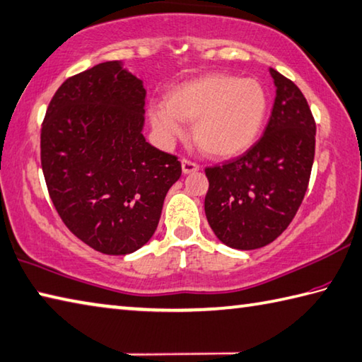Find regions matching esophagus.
<instances>
[{
  "mask_svg": "<svg viewBox=\"0 0 362 362\" xmlns=\"http://www.w3.org/2000/svg\"><path fill=\"white\" fill-rule=\"evenodd\" d=\"M181 165H182V173H192V172H197V170H200V165L194 160H190L187 158H184L181 160Z\"/></svg>",
  "mask_w": 362,
  "mask_h": 362,
  "instance_id": "34e87169",
  "label": "esophagus"
}]
</instances>
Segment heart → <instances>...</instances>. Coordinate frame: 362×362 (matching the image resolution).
<instances>
[{"label":"heart","mask_w":362,"mask_h":362,"mask_svg":"<svg viewBox=\"0 0 362 362\" xmlns=\"http://www.w3.org/2000/svg\"><path fill=\"white\" fill-rule=\"evenodd\" d=\"M268 112V94L260 81L227 74H208L175 86L167 104L149 110L156 131L172 139L182 122H194V140L203 153L233 158L254 145Z\"/></svg>","instance_id":"heart-1"}]
</instances>
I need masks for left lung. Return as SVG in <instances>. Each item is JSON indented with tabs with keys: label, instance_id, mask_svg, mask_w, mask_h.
<instances>
[{
	"label": "left lung",
	"instance_id": "left-lung-1",
	"mask_svg": "<svg viewBox=\"0 0 362 362\" xmlns=\"http://www.w3.org/2000/svg\"><path fill=\"white\" fill-rule=\"evenodd\" d=\"M276 99L264 134L222 165L204 168V213L219 240L233 249L263 247L296 216L315 156V119L301 90L269 69Z\"/></svg>",
	"mask_w": 362,
	"mask_h": 362
}]
</instances>
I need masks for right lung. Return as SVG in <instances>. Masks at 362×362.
<instances>
[{"label":"right lung","instance_id":"right-lung-1","mask_svg":"<svg viewBox=\"0 0 362 362\" xmlns=\"http://www.w3.org/2000/svg\"><path fill=\"white\" fill-rule=\"evenodd\" d=\"M143 81L107 61L67 78L40 129V165L53 206L80 241L126 255L154 235L181 162L141 134Z\"/></svg>","mask_w":362,"mask_h":362}]
</instances>
